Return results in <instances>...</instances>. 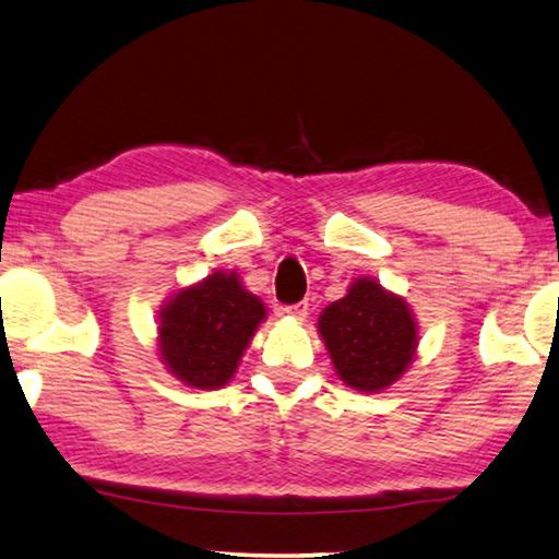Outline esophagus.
I'll use <instances>...</instances> for the list:
<instances>
[{"label":"esophagus","instance_id":"1","mask_svg":"<svg viewBox=\"0 0 559 559\" xmlns=\"http://www.w3.org/2000/svg\"><path fill=\"white\" fill-rule=\"evenodd\" d=\"M283 317H290L296 321H304L306 317H309V304L301 301V304H294V306H286V309H281Z\"/></svg>","mask_w":559,"mask_h":559}]
</instances>
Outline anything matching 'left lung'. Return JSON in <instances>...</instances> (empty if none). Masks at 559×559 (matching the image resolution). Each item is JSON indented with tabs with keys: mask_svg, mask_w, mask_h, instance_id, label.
<instances>
[{
	"mask_svg": "<svg viewBox=\"0 0 559 559\" xmlns=\"http://www.w3.org/2000/svg\"><path fill=\"white\" fill-rule=\"evenodd\" d=\"M317 326L334 372L357 392L372 395L395 384L418 355L420 326L411 304L369 276L352 281Z\"/></svg>",
	"mask_w": 559,
	"mask_h": 559,
	"instance_id": "obj_1",
	"label": "left lung"
}]
</instances>
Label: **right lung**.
<instances>
[{
	"label": "right lung",
	"instance_id": "obj_1",
	"mask_svg": "<svg viewBox=\"0 0 559 559\" xmlns=\"http://www.w3.org/2000/svg\"><path fill=\"white\" fill-rule=\"evenodd\" d=\"M265 317V304L242 286L238 273H210L162 304L156 326L162 365L187 388H225Z\"/></svg>",
	"mask_w": 559,
	"mask_h": 559
}]
</instances>
